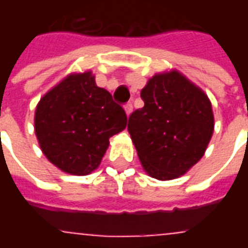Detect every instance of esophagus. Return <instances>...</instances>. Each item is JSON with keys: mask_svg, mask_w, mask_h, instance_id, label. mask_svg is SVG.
Masks as SVG:
<instances>
[{"mask_svg": "<svg viewBox=\"0 0 248 248\" xmlns=\"http://www.w3.org/2000/svg\"><path fill=\"white\" fill-rule=\"evenodd\" d=\"M124 111H126L127 117H129L130 114L133 113V103H131V102L126 103V105H124Z\"/></svg>", "mask_w": 248, "mask_h": 248, "instance_id": "1", "label": "esophagus"}]
</instances>
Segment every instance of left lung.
Listing matches in <instances>:
<instances>
[{
    "instance_id": "8db88e82",
    "label": "left lung",
    "mask_w": 248,
    "mask_h": 248,
    "mask_svg": "<svg viewBox=\"0 0 248 248\" xmlns=\"http://www.w3.org/2000/svg\"><path fill=\"white\" fill-rule=\"evenodd\" d=\"M140 97L145 106L130 114L127 130L142 166L161 181L183 175L202 158L213 135L207 95L170 71L149 79Z\"/></svg>"
}]
</instances>
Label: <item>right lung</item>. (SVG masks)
I'll return each mask as SVG.
<instances>
[{"label":"right lung","mask_w":248,"mask_h":248,"mask_svg":"<svg viewBox=\"0 0 248 248\" xmlns=\"http://www.w3.org/2000/svg\"><path fill=\"white\" fill-rule=\"evenodd\" d=\"M127 115L90 71L71 74L41 98L34 129L49 161L73 175L95 170L108 140L126 127Z\"/></svg>","instance_id":"right-lung-1"}]
</instances>
